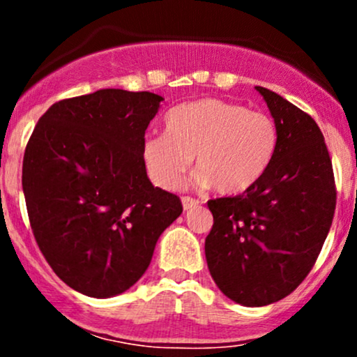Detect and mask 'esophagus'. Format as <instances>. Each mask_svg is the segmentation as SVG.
Here are the masks:
<instances>
[{
    "label": "esophagus",
    "instance_id": "esophagus-1",
    "mask_svg": "<svg viewBox=\"0 0 357 357\" xmlns=\"http://www.w3.org/2000/svg\"><path fill=\"white\" fill-rule=\"evenodd\" d=\"M181 203H183V210H184V211L192 210V208H196V206H198V204H199L198 199L190 198V196H183Z\"/></svg>",
    "mask_w": 357,
    "mask_h": 357
}]
</instances>
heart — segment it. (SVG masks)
Listing matches in <instances>:
<instances>
[{
  "label": "heart",
  "instance_id": "obj_1",
  "mask_svg": "<svg viewBox=\"0 0 357 357\" xmlns=\"http://www.w3.org/2000/svg\"><path fill=\"white\" fill-rule=\"evenodd\" d=\"M166 134L147 137L142 161L154 184L176 190L196 155V183L240 195L264 178L275 155L278 132L265 112L218 99L188 102L171 109Z\"/></svg>",
  "mask_w": 357,
  "mask_h": 357
}]
</instances>
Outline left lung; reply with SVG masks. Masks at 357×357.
Returning <instances> with one entry per match:
<instances>
[{
  "instance_id": "1",
  "label": "left lung",
  "mask_w": 357,
  "mask_h": 357,
  "mask_svg": "<svg viewBox=\"0 0 357 357\" xmlns=\"http://www.w3.org/2000/svg\"><path fill=\"white\" fill-rule=\"evenodd\" d=\"M255 89L277 126L275 155L248 191L208 202L213 228L204 241L215 284L245 307L268 305L301 285L335 210L333 162L319 126L278 93Z\"/></svg>"
}]
</instances>
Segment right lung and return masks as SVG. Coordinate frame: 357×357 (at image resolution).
Wrapping results in <instances>:
<instances>
[{
  "instance_id": "1",
  "label": "right lung",
  "mask_w": 357,
  "mask_h": 357,
  "mask_svg": "<svg viewBox=\"0 0 357 357\" xmlns=\"http://www.w3.org/2000/svg\"><path fill=\"white\" fill-rule=\"evenodd\" d=\"M158 93L100 89L53 104L23 158L31 230L53 272L87 297L126 292L144 275L161 233L183 213L142 161Z\"/></svg>"
}]
</instances>
